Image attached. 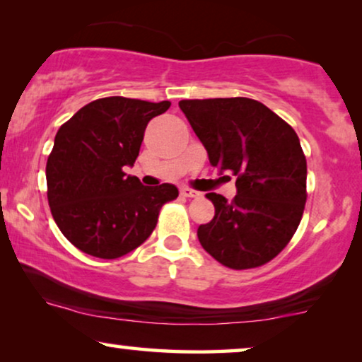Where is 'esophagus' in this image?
<instances>
[{
  "mask_svg": "<svg viewBox=\"0 0 362 362\" xmlns=\"http://www.w3.org/2000/svg\"><path fill=\"white\" fill-rule=\"evenodd\" d=\"M181 196L182 197H199V192L194 189H189V187H182Z\"/></svg>",
  "mask_w": 362,
  "mask_h": 362,
  "instance_id": "obj_1",
  "label": "esophagus"
}]
</instances>
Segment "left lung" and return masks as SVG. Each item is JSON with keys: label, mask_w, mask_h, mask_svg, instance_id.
<instances>
[{"label": "left lung", "mask_w": 362, "mask_h": 362, "mask_svg": "<svg viewBox=\"0 0 362 362\" xmlns=\"http://www.w3.org/2000/svg\"><path fill=\"white\" fill-rule=\"evenodd\" d=\"M180 108L219 173L237 177L230 202L209 192L211 222L197 227L202 249L229 269H254L280 254L306 202V158L288 123L245 97L181 100Z\"/></svg>", "instance_id": "8db88e82"}]
</instances>
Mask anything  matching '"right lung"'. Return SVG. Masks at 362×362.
<instances>
[{
  "label": "right lung",
  "instance_id": "1",
  "mask_svg": "<svg viewBox=\"0 0 362 362\" xmlns=\"http://www.w3.org/2000/svg\"><path fill=\"white\" fill-rule=\"evenodd\" d=\"M171 103L98 98L59 128L47 158L54 221L78 250L118 259L151 235L161 206L177 197L170 182L150 187L123 171L133 166L151 118Z\"/></svg>",
  "mask_w": 362,
  "mask_h": 362
}]
</instances>
